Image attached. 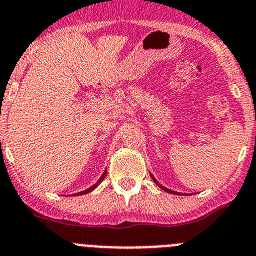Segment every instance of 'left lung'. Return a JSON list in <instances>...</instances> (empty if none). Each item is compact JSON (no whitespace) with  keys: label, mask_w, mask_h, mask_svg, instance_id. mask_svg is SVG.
Listing matches in <instances>:
<instances>
[{"label":"left lung","mask_w":256,"mask_h":256,"mask_svg":"<svg viewBox=\"0 0 256 256\" xmlns=\"http://www.w3.org/2000/svg\"><path fill=\"white\" fill-rule=\"evenodd\" d=\"M150 176H152V178H153V181H154V182H156V185L160 186V188H162V190H164V191H166V192H168V194H174V195H182V194H180V192H176V191H172V190H170V188H164V186H163V185H160V182H158V181H156V178H154V176H153V174H150Z\"/></svg>","instance_id":"left-lung-1"}]
</instances>
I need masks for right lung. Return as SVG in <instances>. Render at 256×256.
Segmentation results:
<instances>
[{"label":"right lung","mask_w":256,"mask_h":256,"mask_svg":"<svg viewBox=\"0 0 256 256\" xmlns=\"http://www.w3.org/2000/svg\"><path fill=\"white\" fill-rule=\"evenodd\" d=\"M106 176H107V171H106V172H104V174H102V177H100V180H98V182H96V185H94V186H92V188H88V190H85V191H82V192H79V194H75V195H74V196H79V195H85V194H89V192H92V191H93V190H94V188H98V185H100V182H102L103 180H104V177H106Z\"/></svg>","instance_id":"add662e5"}]
</instances>
